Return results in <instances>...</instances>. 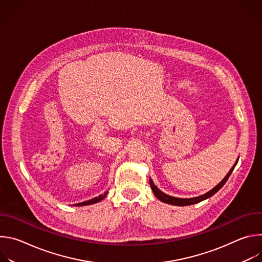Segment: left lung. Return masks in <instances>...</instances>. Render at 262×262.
I'll return each instance as SVG.
<instances>
[{
	"label": "left lung",
	"instance_id": "1",
	"mask_svg": "<svg viewBox=\"0 0 262 262\" xmlns=\"http://www.w3.org/2000/svg\"><path fill=\"white\" fill-rule=\"evenodd\" d=\"M237 164V162L235 163V165ZM235 165H233V167L231 168V170L228 172V174L225 176V178H224L216 186H214V188L211 190V191H209L208 193H206V194H204V195H202V196H199V197H196V198H189V199H182V198H175V197H171V196H169V195H166L165 193H163V192H161L157 186L155 185V183H154V181L150 179L149 180V182H150V186H151V190L154 191V194L156 195V197L159 199V200H161L162 202H165V203H168V204H172V205H178V206H185V205H192V204H195V203H198V202H201V201H203V200H205V199H207V198H209V197H211L212 195H214L221 188L222 186L226 183V181L228 180V178H229V176L231 175V173H232V171L234 170V167H235Z\"/></svg>",
	"mask_w": 262,
	"mask_h": 262
}]
</instances>
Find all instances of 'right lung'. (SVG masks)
I'll list each match as a JSON object with an SVG mask.
<instances>
[{
    "label": "right lung",
    "mask_w": 262,
    "mask_h": 262,
    "mask_svg": "<svg viewBox=\"0 0 262 262\" xmlns=\"http://www.w3.org/2000/svg\"><path fill=\"white\" fill-rule=\"evenodd\" d=\"M106 194L107 193H104L103 195L95 197V198H93L91 200H88V201H85V202H82V203H78V204H74V205H76V206H83V205H90V204H93V203H97V202L101 201L106 196Z\"/></svg>",
    "instance_id": "right-lung-1"
}]
</instances>
